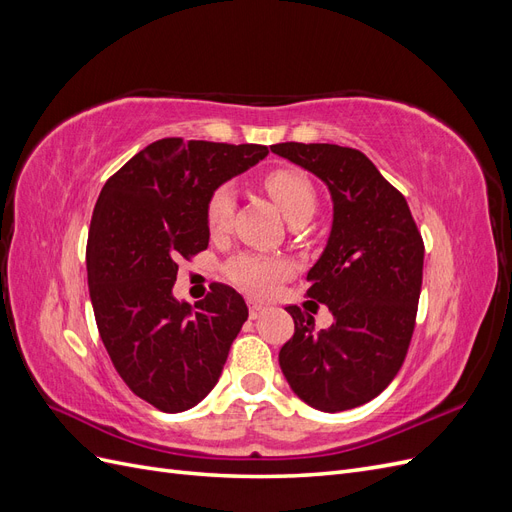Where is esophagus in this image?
Listing matches in <instances>:
<instances>
[{
  "label": "esophagus",
  "mask_w": 512,
  "mask_h": 512,
  "mask_svg": "<svg viewBox=\"0 0 512 512\" xmlns=\"http://www.w3.org/2000/svg\"><path fill=\"white\" fill-rule=\"evenodd\" d=\"M247 305H250V318H252V320H258L262 314L267 312V307L256 303V301H247Z\"/></svg>",
  "instance_id": "obj_1"
}]
</instances>
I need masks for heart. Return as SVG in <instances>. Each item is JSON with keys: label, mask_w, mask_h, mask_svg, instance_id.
<instances>
[{"label": "heart", "mask_w": 512, "mask_h": 512, "mask_svg": "<svg viewBox=\"0 0 512 512\" xmlns=\"http://www.w3.org/2000/svg\"><path fill=\"white\" fill-rule=\"evenodd\" d=\"M265 188L286 218H292V215L301 211H314V185L297 168L271 170L265 177ZM235 203L237 196L230 185H220V188L211 192L205 207V218L211 235H222V232L228 230L232 213H235ZM224 271L228 280L241 290L256 294V297H267L290 273V262L280 256L243 252L232 258Z\"/></svg>", "instance_id": "obj_1"}]
</instances>
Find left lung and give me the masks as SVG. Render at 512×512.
<instances>
[{"label": "left lung", "mask_w": 512, "mask_h": 512, "mask_svg": "<svg viewBox=\"0 0 512 512\" xmlns=\"http://www.w3.org/2000/svg\"><path fill=\"white\" fill-rule=\"evenodd\" d=\"M273 153L327 183L331 235L309 269L307 297L333 324L314 331L297 305L280 367L307 406L342 412L380 395L406 359L423 284L425 245L406 198L365 153L329 143H280Z\"/></svg>", "instance_id": "obj_1"}]
</instances>
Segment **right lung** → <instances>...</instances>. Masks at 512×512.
Wrapping results in <instances>:
<instances>
[{
    "instance_id": "obj_1",
    "label": "right lung",
    "mask_w": 512,
    "mask_h": 512,
    "mask_svg": "<svg viewBox=\"0 0 512 512\" xmlns=\"http://www.w3.org/2000/svg\"><path fill=\"white\" fill-rule=\"evenodd\" d=\"M265 145L162 138L104 183L87 239L96 324L117 374L162 412L203 401L226 363L247 305L226 284L203 301L173 297L179 265L207 250L211 192L267 158Z\"/></svg>"
}]
</instances>
